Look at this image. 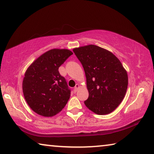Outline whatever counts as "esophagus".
<instances>
[{
    "label": "esophagus",
    "instance_id": "obj_1",
    "mask_svg": "<svg viewBox=\"0 0 154 154\" xmlns=\"http://www.w3.org/2000/svg\"><path fill=\"white\" fill-rule=\"evenodd\" d=\"M79 84H76V85H75V87L74 88V92H76L78 90V89H79Z\"/></svg>",
    "mask_w": 154,
    "mask_h": 154
}]
</instances>
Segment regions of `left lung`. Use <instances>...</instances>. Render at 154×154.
Returning a JSON list of instances; mask_svg holds the SVG:
<instances>
[{"label":"left lung","mask_w":154,"mask_h":154,"mask_svg":"<svg viewBox=\"0 0 154 154\" xmlns=\"http://www.w3.org/2000/svg\"><path fill=\"white\" fill-rule=\"evenodd\" d=\"M86 77L89 96L85 106L98 115L113 112L126 94L128 79L121 62L113 53L94 45L74 48Z\"/></svg>","instance_id":"obj_1"}]
</instances>
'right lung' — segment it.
Returning a JSON list of instances; mask_svg holds the SVG:
<instances>
[{"label":"right lung","mask_w":154,"mask_h":154,"mask_svg":"<svg viewBox=\"0 0 154 154\" xmlns=\"http://www.w3.org/2000/svg\"><path fill=\"white\" fill-rule=\"evenodd\" d=\"M72 54L66 49H52L36 59L27 69L22 82L23 94L35 113L52 117L66 105L71 90L58 69Z\"/></svg>","instance_id":"right-lung-1"}]
</instances>
